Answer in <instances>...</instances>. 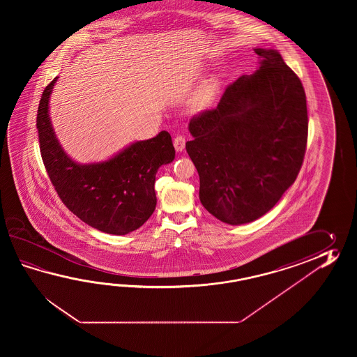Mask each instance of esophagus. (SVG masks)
Returning <instances> with one entry per match:
<instances>
[{
  "label": "esophagus",
  "instance_id": "1",
  "mask_svg": "<svg viewBox=\"0 0 357 357\" xmlns=\"http://www.w3.org/2000/svg\"><path fill=\"white\" fill-rule=\"evenodd\" d=\"M185 144H186V139L182 135H177L174 139V145H175V149L177 152H182L185 149Z\"/></svg>",
  "mask_w": 357,
  "mask_h": 357
}]
</instances>
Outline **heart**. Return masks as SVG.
<instances>
[{"label": "heart", "instance_id": "heart-1", "mask_svg": "<svg viewBox=\"0 0 357 357\" xmlns=\"http://www.w3.org/2000/svg\"><path fill=\"white\" fill-rule=\"evenodd\" d=\"M217 89V83L214 80H209L206 83L203 84L199 89H197L192 98H191V106L195 109H204L206 107L212 103L214 94Z\"/></svg>", "mask_w": 357, "mask_h": 357}]
</instances>
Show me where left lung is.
Masks as SVG:
<instances>
[{
	"label": "left lung",
	"instance_id": "8db88e82",
	"mask_svg": "<svg viewBox=\"0 0 357 357\" xmlns=\"http://www.w3.org/2000/svg\"><path fill=\"white\" fill-rule=\"evenodd\" d=\"M252 75L228 85L218 106L191 119L186 152L200 178L199 197L217 220H258L295 182L307 143L301 80L275 50L255 48Z\"/></svg>",
	"mask_w": 357,
	"mask_h": 357
}]
</instances>
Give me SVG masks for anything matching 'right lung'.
Listing matches in <instances>:
<instances>
[{"mask_svg": "<svg viewBox=\"0 0 357 357\" xmlns=\"http://www.w3.org/2000/svg\"><path fill=\"white\" fill-rule=\"evenodd\" d=\"M57 77L42 94L37 114L39 148L50 180L62 203L77 218L111 235H126L152 215L155 174L175 160L167 131L135 142L111 160L80 165L61 148L50 120V97Z\"/></svg>", "mask_w": 357, "mask_h": 357, "instance_id": "right-lung-1", "label": "right lung"}]
</instances>
